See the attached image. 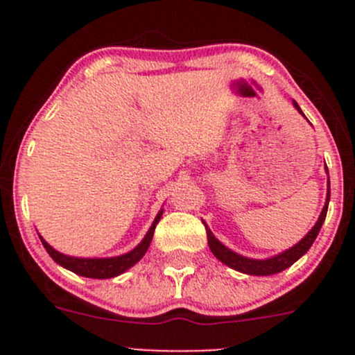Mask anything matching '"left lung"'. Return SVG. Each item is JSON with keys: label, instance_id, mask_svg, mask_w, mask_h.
<instances>
[{"label": "left lung", "instance_id": "8db88e82", "mask_svg": "<svg viewBox=\"0 0 355 355\" xmlns=\"http://www.w3.org/2000/svg\"><path fill=\"white\" fill-rule=\"evenodd\" d=\"M293 106H295L299 113H302L299 108V105H297L295 101H293ZM327 171H328V168H327ZM328 202H330V177H328L327 202H324L323 211H321L316 225H314V227L307 232V235L299 242V244L290 247V249L284 250V252L277 254V256L268 257V259H250V257L241 256V254L234 252V250H230L228 247H225L223 244H221V242L218 241L213 234H211V230L207 228V225L204 223V227H206V234H207V244H209L211 252H213L214 256L221 261V263H225L227 266L234 268V270L241 271V273L254 275V277H268V275H277V273H280V271L287 270L288 266H292L297 259H300V257H302L304 254L311 249L313 242L316 241L318 234H320L321 225H323L324 218H327Z\"/></svg>", "mask_w": 355, "mask_h": 355}]
</instances>
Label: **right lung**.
Here are the masks:
<instances>
[{
	"label": "right lung",
	"mask_w": 355,
	"mask_h": 355,
	"mask_svg": "<svg viewBox=\"0 0 355 355\" xmlns=\"http://www.w3.org/2000/svg\"><path fill=\"white\" fill-rule=\"evenodd\" d=\"M161 214H163V209L156 214L155 221H153L151 228L148 230L146 237L142 239V242L135 249H132L130 252L121 254V256L116 257H71L65 256V254L58 252V250L53 249L44 239L39 235L42 245L48 250L49 256L53 257L55 263H58L60 266L67 268V270L73 271L75 275H80V277L85 278H98V280H103V278H113L121 275L123 271H127L128 268L134 266L135 263L142 259V256L146 254V250L149 249V244L153 241V235H155V228L157 221L161 220Z\"/></svg>",
	"instance_id": "add662e5"
}]
</instances>
